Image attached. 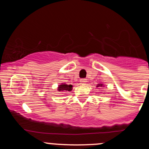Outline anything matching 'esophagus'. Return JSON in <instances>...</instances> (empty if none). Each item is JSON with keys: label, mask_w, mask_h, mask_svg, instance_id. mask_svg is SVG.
I'll return each instance as SVG.
<instances>
[{"label": "esophagus", "mask_w": 149, "mask_h": 149, "mask_svg": "<svg viewBox=\"0 0 149 149\" xmlns=\"http://www.w3.org/2000/svg\"><path fill=\"white\" fill-rule=\"evenodd\" d=\"M86 81H87L86 79H82L80 80V82L81 84H85L86 83Z\"/></svg>", "instance_id": "34e87169"}]
</instances>
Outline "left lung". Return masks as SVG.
Segmentation results:
<instances>
[{
    "instance_id": "8db88e82",
    "label": "left lung",
    "mask_w": 149,
    "mask_h": 149,
    "mask_svg": "<svg viewBox=\"0 0 149 149\" xmlns=\"http://www.w3.org/2000/svg\"><path fill=\"white\" fill-rule=\"evenodd\" d=\"M100 86L102 87V86H104L102 84H98V85L97 86V87H100Z\"/></svg>"
}]
</instances>
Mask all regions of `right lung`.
Instances as JSON below:
<instances>
[{"label": "right lung", "instance_id": "add662e5", "mask_svg": "<svg viewBox=\"0 0 149 149\" xmlns=\"http://www.w3.org/2000/svg\"><path fill=\"white\" fill-rule=\"evenodd\" d=\"M73 88V86L71 84H66L65 83H62L61 85L58 86V91H70Z\"/></svg>", "mask_w": 149, "mask_h": 149}]
</instances>
